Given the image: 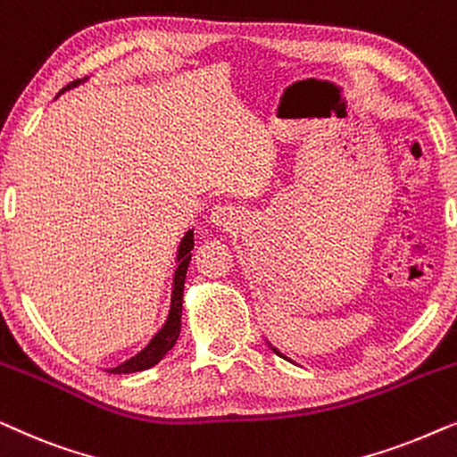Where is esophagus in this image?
Returning a JSON list of instances; mask_svg holds the SVG:
<instances>
[{
	"label": "esophagus",
	"instance_id": "1",
	"mask_svg": "<svg viewBox=\"0 0 457 457\" xmlns=\"http://www.w3.org/2000/svg\"><path fill=\"white\" fill-rule=\"evenodd\" d=\"M237 220H239V214H237L235 208L230 205H216L210 212V222L214 227H222V228H233Z\"/></svg>",
	"mask_w": 457,
	"mask_h": 457
}]
</instances>
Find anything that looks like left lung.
Instances as JSON below:
<instances>
[{
    "label": "left lung",
    "mask_w": 457,
    "mask_h": 457,
    "mask_svg": "<svg viewBox=\"0 0 457 457\" xmlns=\"http://www.w3.org/2000/svg\"><path fill=\"white\" fill-rule=\"evenodd\" d=\"M268 345H270V343H268ZM270 349H272V352H274V353H277V355H280V358H285V355H283V353H280L277 347H272V345H270ZM285 360H287V358H285Z\"/></svg>",
    "instance_id": "8db88e82"
}]
</instances>
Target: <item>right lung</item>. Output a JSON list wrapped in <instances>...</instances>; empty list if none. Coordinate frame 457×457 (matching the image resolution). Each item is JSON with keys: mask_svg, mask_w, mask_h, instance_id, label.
<instances>
[{"mask_svg": "<svg viewBox=\"0 0 457 457\" xmlns=\"http://www.w3.org/2000/svg\"><path fill=\"white\" fill-rule=\"evenodd\" d=\"M80 83H83L80 79L72 80L71 85H66V89H72V87H77ZM66 89H62L60 93H64ZM191 249H193V230H189V233L183 237V241H180V245H179V255H177L179 266H177V270H174L172 302H170V312H168V320L164 322V327L155 333L154 339L149 341V345L145 349H141L135 358L122 361V364L116 368H108V372L130 374V372L147 370V368L158 364V361L174 347V343H177L179 333H180V316H183V289H185L187 266H189V262H191Z\"/></svg>", "mask_w": 457, "mask_h": 457, "instance_id": "1", "label": "right lung"}]
</instances>
